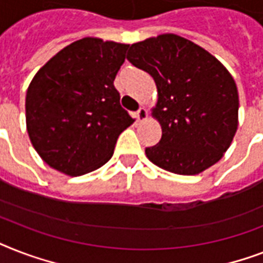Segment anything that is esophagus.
<instances>
[{"label": "esophagus", "mask_w": 263, "mask_h": 263, "mask_svg": "<svg viewBox=\"0 0 263 263\" xmlns=\"http://www.w3.org/2000/svg\"><path fill=\"white\" fill-rule=\"evenodd\" d=\"M135 117L138 121H143V120H146V117H147V110H146V107H139L138 111L135 113Z\"/></svg>", "instance_id": "1"}]
</instances>
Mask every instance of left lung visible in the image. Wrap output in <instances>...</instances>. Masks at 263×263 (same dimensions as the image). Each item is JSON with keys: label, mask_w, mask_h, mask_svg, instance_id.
Returning a JSON list of instances; mask_svg holds the SVG:
<instances>
[{"label": "left lung", "mask_w": 263, "mask_h": 263, "mask_svg": "<svg viewBox=\"0 0 263 263\" xmlns=\"http://www.w3.org/2000/svg\"><path fill=\"white\" fill-rule=\"evenodd\" d=\"M127 60L150 73L158 102L153 116L162 136L146 147L153 164L198 175L220 161L237 129L239 95L227 68L209 51L175 34L134 43Z\"/></svg>", "instance_id": "8db88e82"}]
</instances>
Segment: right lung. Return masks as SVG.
I'll return each instance as SVG.
<instances>
[{
    "label": "right lung",
    "mask_w": 263,
    "mask_h": 263,
    "mask_svg": "<svg viewBox=\"0 0 263 263\" xmlns=\"http://www.w3.org/2000/svg\"><path fill=\"white\" fill-rule=\"evenodd\" d=\"M127 49L83 38L36 72L26 95L27 131L49 166L80 176L110 160L119 135L134 123L113 84Z\"/></svg>",
    "instance_id": "add662e5"
}]
</instances>
